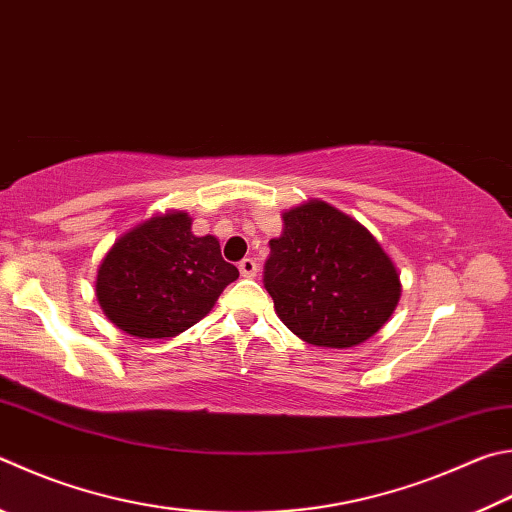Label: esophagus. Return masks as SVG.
<instances>
[{"instance_id": "1", "label": "esophagus", "mask_w": 512, "mask_h": 512, "mask_svg": "<svg viewBox=\"0 0 512 512\" xmlns=\"http://www.w3.org/2000/svg\"><path fill=\"white\" fill-rule=\"evenodd\" d=\"M257 262L255 259H244V262L239 264V273L241 277H248V280H253V277H257Z\"/></svg>"}]
</instances>
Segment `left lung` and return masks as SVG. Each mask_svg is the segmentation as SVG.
Returning a JSON list of instances; mask_svg holds the SVG:
<instances>
[{"label":"left lung","instance_id":"obj_1","mask_svg":"<svg viewBox=\"0 0 512 512\" xmlns=\"http://www.w3.org/2000/svg\"><path fill=\"white\" fill-rule=\"evenodd\" d=\"M282 224L264 286L286 327L331 349L358 347L383 329L401 300V273L380 241L320 199L282 212Z\"/></svg>","mask_w":512,"mask_h":512}]
</instances>
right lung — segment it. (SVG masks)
<instances>
[{
	"label": "right lung",
	"instance_id": "right-lung-1",
	"mask_svg": "<svg viewBox=\"0 0 512 512\" xmlns=\"http://www.w3.org/2000/svg\"><path fill=\"white\" fill-rule=\"evenodd\" d=\"M237 277L217 237H197L188 212L167 210L114 241L98 266L96 297L120 331L163 340L206 318Z\"/></svg>",
	"mask_w": 512,
	"mask_h": 512
}]
</instances>
